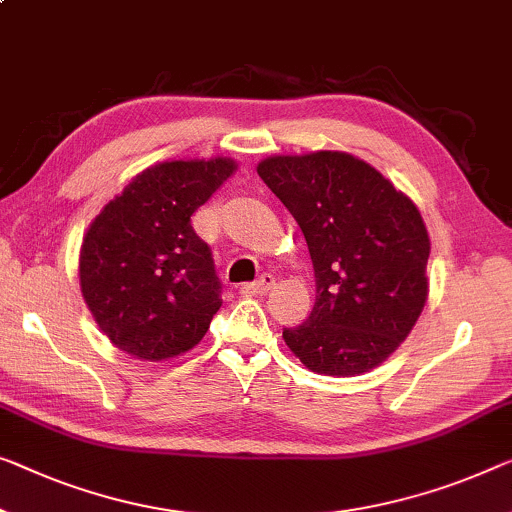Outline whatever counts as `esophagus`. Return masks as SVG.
Masks as SVG:
<instances>
[{"label":"esophagus","mask_w":512,"mask_h":512,"mask_svg":"<svg viewBox=\"0 0 512 512\" xmlns=\"http://www.w3.org/2000/svg\"><path fill=\"white\" fill-rule=\"evenodd\" d=\"M273 282H276V280H273L271 273H264V276L259 278V280L246 282V285H241V294L243 296H257V294L262 296V294H266L273 287Z\"/></svg>","instance_id":"obj_1"}]
</instances>
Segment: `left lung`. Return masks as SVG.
Wrapping results in <instances>:
<instances>
[{"instance_id":"8db88e82","label":"left lung","mask_w":512,"mask_h":512,"mask_svg":"<svg viewBox=\"0 0 512 512\" xmlns=\"http://www.w3.org/2000/svg\"><path fill=\"white\" fill-rule=\"evenodd\" d=\"M257 174L299 223L315 269V305L303 324L282 331L287 347L319 375L377 368L427 299L421 213L375 167L342 151L273 156Z\"/></svg>"}]
</instances>
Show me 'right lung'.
Instances as JSON below:
<instances>
[{"instance_id":"right-lung-1","label":"right lung","mask_w":512,"mask_h":512,"mask_svg":"<svg viewBox=\"0 0 512 512\" xmlns=\"http://www.w3.org/2000/svg\"><path fill=\"white\" fill-rule=\"evenodd\" d=\"M234 170L230 158L154 165L91 223L80 253L82 296L121 352L165 361L209 331L223 285L190 216Z\"/></svg>"}]
</instances>
